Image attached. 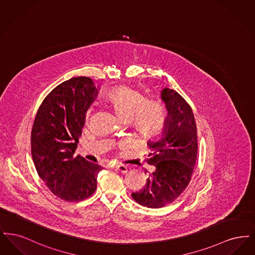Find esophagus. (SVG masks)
Instances as JSON below:
<instances>
[{"instance_id": "esophagus-1", "label": "esophagus", "mask_w": 255, "mask_h": 255, "mask_svg": "<svg viewBox=\"0 0 255 255\" xmlns=\"http://www.w3.org/2000/svg\"><path fill=\"white\" fill-rule=\"evenodd\" d=\"M114 168L118 170V171H120V172H122V173H127V171H128V167L126 165H124V164L116 165V166H114Z\"/></svg>"}]
</instances>
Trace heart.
I'll list each match as a JSON object with an SVG mask.
<instances>
[{
	"mask_svg": "<svg viewBox=\"0 0 255 255\" xmlns=\"http://www.w3.org/2000/svg\"><path fill=\"white\" fill-rule=\"evenodd\" d=\"M116 115L122 121H131L134 130L143 139L158 136L165 127L166 109L158 101H146L142 93L122 86L106 97Z\"/></svg>",
	"mask_w": 255,
	"mask_h": 255,
	"instance_id": "heart-1",
	"label": "heart"
}]
</instances>
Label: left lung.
I'll return each instance as SVG.
<instances>
[{"label":"left lung","mask_w":255,"mask_h":255,"mask_svg":"<svg viewBox=\"0 0 255 255\" xmlns=\"http://www.w3.org/2000/svg\"><path fill=\"white\" fill-rule=\"evenodd\" d=\"M160 99L167 111L165 127L147 142L152 151L147 161L154 165L155 171L141 190L132 193L135 202L151 208L162 207L181 195L191 180L198 153L191 107L169 88L162 89Z\"/></svg>","instance_id":"8db88e82"}]
</instances>
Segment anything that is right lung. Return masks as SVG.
Returning a JSON list of instances; mask_svg holds the SVG:
<instances>
[{"mask_svg": "<svg viewBox=\"0 0 255 255\" xmlns=\"http://www.w3.org/2000/svg\"><path fill=\"white\" fill-rule=\"evenodd\" d=\"M99 89L85 76L64 81L44 99L33 122L31 155L37 173L53 194L67 202L92 196L103 169L74 156L86 114Z\"/></svg>", "mask_w": 255, "mask_h": 255, "instance_id": "obj_1", "label": "right lung"}]
</instances>
